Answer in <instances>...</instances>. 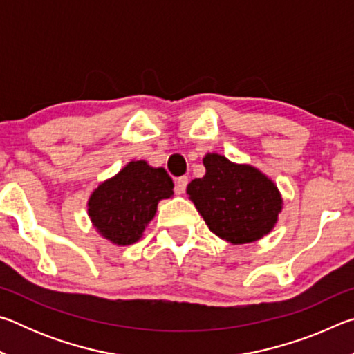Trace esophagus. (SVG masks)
I'll use <instances>...</instances> for the list:
<instances>
[{"instance_id": "esophagus-1", "label": "esophagus", "mask_w": 354, "mask_h": 354, "mask_svg": "<svg viewBox=\"0 0 354 354\" xmlns=\"http://www.w3.org/2000/svg\"><path fill=\"white\" fill-rule=\"evenodd\" d=\"M189 184V178L187 176H181L176 179V184H175V192L178 195H183L185 192V187H187Z\"/></svg>"}]
</instances>
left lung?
Wrapping results in <instances>:
<instances>
[{
  "mask_svg": "<svg viewBox=\"0 0 354 354\" xmlns=\"http://www.w3.org/2000/svg\"><path fill=\"white\" fill-rule=\"evenodd\" d=\"M206 175L187 185V195L215 236L232 245L267 236L283 211V196L270 178L248 164L225 156L203 158Z\"/></svg>",
  "mask_w": 354,
  "mask_h": 354,
  "instance_id": "8db88e82",
  "label": "left lung"
}]
</instances>
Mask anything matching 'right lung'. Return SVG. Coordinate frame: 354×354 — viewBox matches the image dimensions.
I'll return each mask as SVG.
<instances>
[{
	"label": "right lung",
	"instance_id": "obj_1",
	"mask_svg": "<svg viewBox=\"0 0 354 354\" xmlns=\"http://www.w3.org/2000/svg\"><path fill=\"white\" fill-rule=\"evenodd\" d=\"M173 195V181L162 167L131 160L115 176L92 192L87 214L101 236L118 247L136 243L158 211Z\"/></svg>",
	"mask_w": 354,
	"mask_h": 354
}]
</instances>
